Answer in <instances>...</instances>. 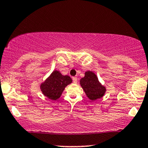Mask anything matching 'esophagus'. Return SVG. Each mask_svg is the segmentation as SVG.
<instances>
[{"mask_svg": "<svg viewBox=\"0 0 148 148\" xmlns=\"http://www.w3.org/2000/svg\"><path fill=\"white\" fill-rule=\"evenodd\" d=\"M72 80H73V82H74V83H76V82H77L78 78H77V77H72Z\"/></svg>", "mask_w": 148, "mask_h": 148, "instance_id": "1", "label": "esophagus"}]
</instances>
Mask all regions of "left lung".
<instances>
[{
	"label": "left lung",
	"instance_id": "1",
	"mask_svg": "<svg viewBox=\"0 0 148 148\" xmlns=\"http://www.w3.org/2000/svg\"><path fill=\"white\" fill-rule=\"evenodd\" d=\"M80 84L86 95L91 101L103 97L106 92L105 86L102 85L97 75L92 71H86L84 76L80 80Z\"/></svg>",
	"mask_w": 148,
	"mask_h": 148
}]
</instances>
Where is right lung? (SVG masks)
<instances>
[{
    "mask_svg": "<svg viewBox=\"0 0 148 148\" xmlns=\"http://www.w3.org/2000/svg\"><path fill=\"white\" fill-rule=\"evenodd\" d=\"M72 82L68 75H62L58 70H54L40 85L42 93L48 99L56 101L62 95L66 86Z\"/></svg>",
    "mask_w": 148,
    "mask_h": 148,
    "instance_id": "1",
    "label": "right lung"
}]
</instances>
